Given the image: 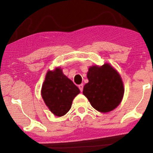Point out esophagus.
I'll use <instances>...</instances> for the list:
<instances>
[{"instance_id":"obj_1","label":"esophagus","mask_w":153,"mask_h":153,"mask_svg":"<svg viewBox=\"0 0 153 153\" xmlns=\"http://www.w3.org/2000/svg\"><path fill=\"white\" fill-rule=\"evenodd\" d=\"M78 88H79V89H80V91L82 92V90H83V84H80V85H79Z\"/></svg>"}]
</instances>
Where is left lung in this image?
<instances>
[{"instance_id": "obj_1", "label": "left lung", "mask_w": 153, "mask_h": 153, "mask_svg": "<svg viewBox=\"0 0 153 153\" xmlns=\"http://www.w3.org/2000/svg\"><path fill=\"white\" fill-rule=\"evenodd\" d=\"M88 82L83 95L100 112H108L119 106L124 96V85L119 73L110 65L92 66L87 74Z\"/></svg>"}]
</instances>
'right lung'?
Listing matches in <instances>:
<instances>
[{"instance_id":"add662e5","label":"right lung","mask_w":153,"mask_h":153,"mask_svg":"<svg viewBox=\"0 0 153 153\" xmlns=\"http://www.w3.org/2000/svg\"><path fill=\"white\" fill-rule=\"evenodd\" d=\"M79 93L78 88L63 74L60 68L47 72L42 88V96L55 116L62 117L68 113Z\"/></svg>"}]
</instances>
